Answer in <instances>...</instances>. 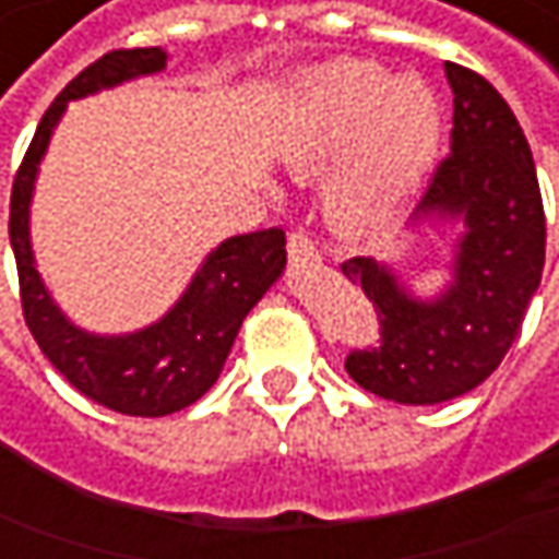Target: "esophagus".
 I'll list each match as a JSON object with an SVG mask.
<instances>
[{
  "instance_id": "1",
  "label": "esophagus",
  "mask_w": 559,
  "mask_h": 559,
  "mask_svg": "<svg viewBox=\"0 0 559 559\" xmlns=\"http://www.w3.org/2000/svg\"><path fill=\"white\" fill-rule=\"evenodd\" d=\"M287 253L294 262H306V259H312V255H319L316 250V243H312V237L306 231H294L287 237Z\"/></svg>"
}]
</instances>
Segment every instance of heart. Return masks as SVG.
Wrapping results in <instances>:
<instances>
[{
    "label": "heart",
    "instance_id": "heart-1",
    "mask_svg": "<svg viewBox=\"0 0 559 559\" xmlns=\"http://www.w3.org/2000/svg\"><path fill=\"white\" fill-rule=\"evenodd\" d=\"M359 131L337 200L350 215H378L416 190L441 143V106L419 78L391 81L369 61L341 59L306 81L300 156L322 158Z\"/></svg>",
    "mask_w": 559,
    "mask_h": 559
}]
</instances>
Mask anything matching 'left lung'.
<instances>
[{"label": "left lung", "mask_w": 559, "mask_h": 559, "mask_svg": "<svg viewBox=\"0 0 559 559\" xmlns=\"http://www.w3.org/2000/svg\"><path fill=\"white\" fill-rule=\"evenodd\" d=\"M453 90L450 156L438 165L419 222H460L450 284L416 297L391 265L353 255L341 269L378 312V341L347 356L350 378L409 406L469 394L520 334L545 269V206L532 150L495 86L463 64H444Z\"/></svg>", "instance_id": "obj_1"}]
</instances>
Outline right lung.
I'll return each instance as SVG.
<instances>
[{"instance_id":"1","label":"right lung","mask_w":559,"mask_h":559,"mask_svg":"<svg viewBox=\"0 0 559 559\" xmlns=\"http://www.w3.org/2000/svg\"><path fill=\"white\" fill-rule=\"evenodd\" d=\"M165 61L168 52L158 46L115 49L64 86L43 115L17 168L9 215L24 322L39 350L84 397L115 413L146 419L197 403L218 381L247 312L281 278L287 262L281 228L228 237L203 259L181 300L158 322L131 334H96L78 328L49 297L31 247V200L52 131L71 99L158 74Z\"/></svg>"}]
</instances>
